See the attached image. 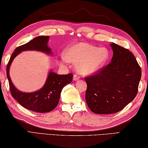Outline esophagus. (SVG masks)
Returning <instances> with one entry per match:
<instances>
[{
    "mask_svg": "<svg viewBox=\"0 0 148 148\" xmlns=\"http://www.w3.org/2000/svg\"><path fill=\"white\" fill-rule=\"evenodd\" d=\"M80 79V75L77 73H75L73 77V80H77Z\"/></svg>",
    "mask_w": 148,
    "mask_h": 148,
    "instance_id": "1",
    "label": "esophagus"
}]
</instances>
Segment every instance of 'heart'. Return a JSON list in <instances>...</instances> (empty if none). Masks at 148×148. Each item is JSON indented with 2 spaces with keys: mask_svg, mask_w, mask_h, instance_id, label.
Here are the masks:
<instances>
[{
  "mask_svg": "<svg viewBox=\"0 0 148 148\" xmlns=\"http://www.w3.org/2000/svg\"><path fill=\"white\" fill-rule=\"evenodd\" d=\"M68 59L78 63L77 69L82 74L92 73L99 70L109 59V51L106 48H98L88 44L80 42L71 46L67 51ZM68 60L64 58L63 62Z\"/></svg>",
  "mask_w": 148,
  "mask_h": 148,
  "instance_id": "obj_1",
  "label": "heart"
}]
</instances>
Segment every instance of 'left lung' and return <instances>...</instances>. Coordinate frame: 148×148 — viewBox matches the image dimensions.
Returning a JSON list of instances; mask_svg holds the SVG:
<instances>
[{"instance_id":"8db88e82","label":"left lung","mask_w":148,"mask_h":148,"mask_svg":"<svg viewBox=\"0 0 148 148\" xmlns=\"http://www.w3.org/2000/svg\"><path fill=\"white\" fill-rule=\"evenodd\" d=\"M111 62L85 77L86 101L92 112L115 113L135 98L142 75L140 66L130 50L115 43Z\"/></svg>"}]
</instances>
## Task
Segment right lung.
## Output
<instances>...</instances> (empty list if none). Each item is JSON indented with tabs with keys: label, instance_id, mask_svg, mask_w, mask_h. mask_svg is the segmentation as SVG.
<instances>
[{
	"label": "right lung",
	"instance_id": "obj_1",
	"mask_svg": "<svg viewBox=\"0 0 148 148\" xmlns=\"http://www.w3.org/2000/svg\"><path fill=\"white\" fill-rule=\"evenodd\" d=\"M48 40V36H39L26 44L17 47L11 56L6 67V74L12 96L22 106L38 113H48L56 108L59 102L61 91L65 86L71 82L73 74L57 75L50 71L43 87L34 93H28L16 90L11 80L9 69L14 58L22 51L38 50L48 54L51 53V49L47 46Z\"/></svg>",
	"mask_w": 148,
	"mask_h": 148
}]
</instances>
